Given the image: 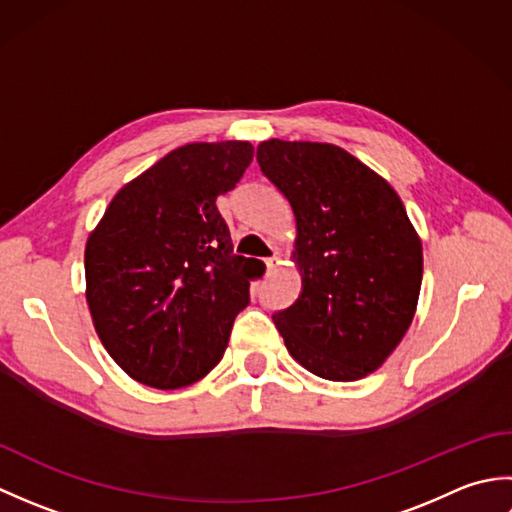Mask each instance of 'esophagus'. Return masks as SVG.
Wrapping results in <instances>:
<instances>
[{
	"mask_svg": "<svg viewBox=\"0 0 512 512\" xmlns=\"http://www.w3.org/2000/svg\"><path fill=\"white\" fill-rule=\"evenodd\" d=\"M277 268H279V257H270V259H266V270H268V275H273Z\"/></svg>",
	"mask_w": 512,
	"mask_h": 512,
	"instance_id": "obj_1",
	"label": "esophagus"
}]
</instances>
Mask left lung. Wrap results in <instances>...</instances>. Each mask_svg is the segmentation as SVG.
<instances>
[{
  "mask_svg": "<svg viewBox=\"0 0 512 512\" xmlns=\"http://www.w3.org/2000/svg\"><path fill=\"white\" fill-rule=\"evenodd\" d=\"M264 176L297 222L301 292L273 314L290 356L325 380L365 378L396 350L416 314L422 242L391 184L330 143H259Z\"/></svg>",
  "mask_w": 512,
  "mask_h": 512,
  "instance_id": "left-lung-1",
  "label": "left lung"
}]
</instances>
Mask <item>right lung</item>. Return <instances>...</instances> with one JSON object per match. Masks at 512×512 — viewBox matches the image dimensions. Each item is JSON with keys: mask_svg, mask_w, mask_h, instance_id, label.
<instances>
[{"mask_svg": "<svg viewBox=\"0 0 512 512\" xmlns=\"http://www.w3.org/2000/svg\"><path fill=\"white\" fill-rule=\"evenodd\" d=\"M246 140L169 151L114 195L85 244V299L103 347L127 376L182 389L220 363L259 279L233 255L215 200L253 160Z\"/></svg>", "mask_w": 512, "mask_h": 512, "instance_id": "obj_1", "label": "right lung"}]
</instances>
